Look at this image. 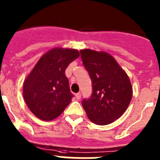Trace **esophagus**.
Here are the masks:
<instances>
[{
    "label": "esophagus",
    "instance_id": "esophagus-1",
    "mask_svg": "<svg viewBox=\"0 0 160 160\" xmlns=\"http://www.w3.org/2000/svg\"><path fill=\"white\" fill-rule=\"evenodd\" d=\"M75 97H76V99H77V100H79V99L81 98V93H77L75 94Z\"/></svg>",
    "mask_w": 160,
    "mask_h": 160
}]
</instances>
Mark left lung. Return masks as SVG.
I'll list each match as a JSON object with an SVG mask.
<instances>
[{
	"instance_id": "left-lung-1",
	"label": "left lung",
	"mask_w": 160,
	"mask_h": 160,
	"mask_svg": "<svg viewBox=\"0 0 160 160\" xmlns=\"http://www.w3.org/2000/svg\"><path fill=\"white\" fill-rule=\"evenodd\" d=\"M92 81V95L82 105L88 118L99 125L111 124L124 114L132 97L131 82L115 58L103 51H80Z\"/></svg>"
}]
</instances>
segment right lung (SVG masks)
<instances>
[{
  "label": "right lung",
  "instance_id": "add662e5",
  "mask_svg": "<svg viewBox=\"0 0 160 160\" xmlns=\"http://www.w3.org/2000/svg\"><path fill=\"white\" fill-rule=\"evenodd\" d=\"M78 51L56 48L39 58L23 86L24 101L31 112L43 121L62 114L74 97L65 70L78 58Z\"/></svg>",
  "mask_w": 160,
  "mask_h": 160
}]
</instances>
